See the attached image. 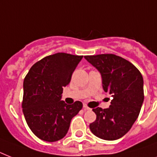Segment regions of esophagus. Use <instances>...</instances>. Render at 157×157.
<instances>
[{"instance_id":"34e87169","label":"esophagus","mask_w":157,"mask_h":157,"mask_svg":"<svg viewBox=\"0 0 157 157\" xmlns=\"http://www.w3.org/2000/svg\"><path fill=\"white\" fill-rule=\"evenodd\" d=\"M83 108H84V110H85V111H88V110H90V107H89L86 104L83 105Z\"/></svg>"}]
</instances>
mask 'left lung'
<instances>
[{
	"instance_id": "left-lung-1",
	"label": "left lung",
	"mask_w": 157,
	"mask_h": 157,
	"mask_svg": "<svg viewBox=\"0 0 157 157\" xmlns=\"http://www.w3.org/2000/svg\"><path fill=\"white\" fill-rule=\"evenodd\" d=\"M85 59L101 73L103 88L112 95L108 108H94L96 120L91 132L104 140H116L131 129L144 103V79L139 69L112 54L86 55Z\"/></svg>"
}]
</instances>
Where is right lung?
<instances>
[{
    "label": "right lung",
    "mask_w": 157,
    "mask_h": 157,
    "mask_svg": "<svg viewBox=\"0 0 157 157\" xmlns=\"http://www.w3.org/2000/svg\"><path fill=\"white\" fill-rule=\"evenodd\" d=\"M82 58L66 53L49 55L36 63L24 78L23 115L31 130L41 140L63 139L71 119L83 107L80 101L67 105L61 100L63 87L70 83Z\"/></svg>",
    "instance_id": "add662e5"
}]
</instances>
